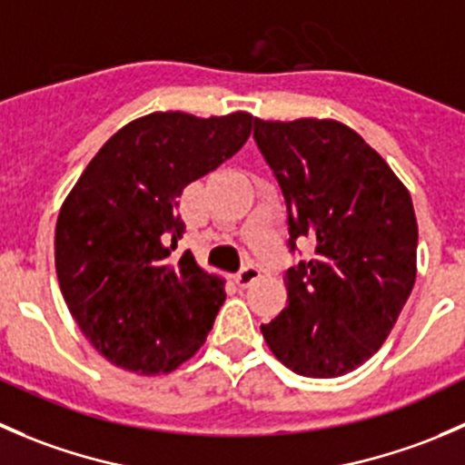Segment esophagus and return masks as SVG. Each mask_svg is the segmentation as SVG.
<instances>
[{"label":"esophagus","mask_w":465,"mask_h":465,"mask_svg":"<svg viewBox=\"0 0 465 465\" xmlns=\"http://www.w3.org/2000/svg\"><path fill=\"white\" fill-rule=\"evenodd\" d=\"M260 275H262L260 266L248 264V266H243V269L239 271L237 275H234V282H237L239 287H251V284L255 282V280H260Z\"/></svg>","instance_id":"obj_1"}]
</instances>
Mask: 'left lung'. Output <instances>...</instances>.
Returning a JSON list of instances; mask_svg holds the SVG:
<instances>
[{"label":"left lung","mask_w":465,"mask_h":465,"mask_svg":"<svg viewBox=\"0 0 465 465\" xmlns=\"http://www.w3.org/2000/svg\"><path fill=\"white\" fill-rule=\"evenodd\" d=\"M289 213V246L314 260L284 275L287 307L262 325L293 373L339 378L378 352L416 282L411 194L360 133L334 119H255L252 131Z\"/></svg>","instance_id":"left-lung-1"}]
</instances>
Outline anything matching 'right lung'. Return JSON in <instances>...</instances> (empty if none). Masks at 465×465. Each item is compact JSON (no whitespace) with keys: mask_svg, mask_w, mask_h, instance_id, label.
<instances>
[{"mask_svg":"<svg viewBox=\"0 0 465 465\" xmlns=\"http://www.w3.org/2000/svg\"><path fill=\"white\" fill-rule=\"evenodd\" d=\"M251 113H151L119 128L83 169L56 222V273L87 341L137 375H163L194 357L226 301V280L190 251L178 196L232 158Z\"/></svg>","mask_w":465,"mask_h":465,"instance_id":"add662e5","label":"right lung"}]
</instances>
